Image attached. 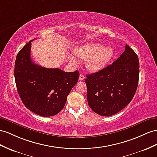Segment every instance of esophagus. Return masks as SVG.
<instances>
[{"mask_svg":"<svg viewBox=\"0 0 157 157\" xmlns=\"http://www.w3.org/2000/svg\"><path fill=\"white\" fill-rule=\"evenodd\" d=\"M84 79H85V76H84V75L82 74H80L79 77V79L80 80V81H82V80H83Z\"/></svg>","mask_w":157,"mask_h":157,"instance_id":"34e87169","label":"esophagus"}]
</instances>
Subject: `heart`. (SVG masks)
<instances>
[{
	"label": "heart",
	"mask_w": 157,
	"mask_h": 157,
	"mask_svg": "<svg viewBox=\"0 0 157 157\" xmlns=\"http://www.w3.org/2000/svg\"><path fill=\"white\" fill-rule=\"evenodd\" d=\"M76 56L83 59H87L86 67L91 71L102 70L113 55V50L111 47H105L101 44L93 43L77 48L74 52ZM70 61L75 62L74 58H70Z\"/></svg>",
	"instance_id": "obj_1"
}]
</instances>
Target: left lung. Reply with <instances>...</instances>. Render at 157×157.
<instances>
[{"instance_id": "obj_1", "label": "left lung", "mask_w": 157, "mask_h": 157, "mask_svg": "<svg viewBox=\"0 0 157 157\" xmlns=\"http://www.w3.org/2000/svg\"><path fill=\"white\" fill-rule=\"evenodd\" d=\"M86 77L90 107L99 115H113L134 97L139 78L138 56L126 44L124 52L113 63Z\"/></svg>"}]
</instances>
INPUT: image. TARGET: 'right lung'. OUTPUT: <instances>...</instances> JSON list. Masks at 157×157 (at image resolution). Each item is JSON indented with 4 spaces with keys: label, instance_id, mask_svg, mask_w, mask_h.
<instances>
[{
    "label": "right lung",
    "instance_id": "add662e5",
    "mask_svg": "<svg viewBox=\"0 0 157 157\" xmlns=\"http://www.w3.org/2000/svg\"><path fill=\"white\" fill-rule=\"evenodd\" d=\"M32 41L20 50L16 58V85L26 108L42 117H51L63 109L79 74L78 71L65 72L34 63L30 57Z\"/></svg>",
    "mask_w": 157,
    "mask_h": 157
}]
</instances>
